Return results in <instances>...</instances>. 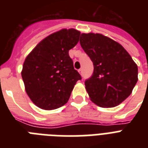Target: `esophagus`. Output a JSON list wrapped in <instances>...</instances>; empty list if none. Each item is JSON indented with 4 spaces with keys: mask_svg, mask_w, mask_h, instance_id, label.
<instances>
[{
    "mask_svg": "<svg viewBox=\"0 0 148 148\" xmlns=\"http://www.w3.org/2000/svg\"><path fill=\"white\" fill-rule=\"evenodd\" d=\"M78 72H79V74H82V73H83V70H82V68L79 69Z\"/></svg>",
    "mask_w": 148,
    "mask_h": 148,
    "instance_id": "obj_1",
    "label": "esophagus"
}]
</instances>
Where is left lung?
<instances>
[{"instance_id":"8db88e82","label":"left lung","mask_w":148,"mask_h":148,"mask_svg":"<svg viewBox=\"0 0 148 148\" xmlns=\"http://www.w3.org/2000/svg\"><path fill=\"white\" fill-rule=\"evenodd\" d=\"M80 44L94 64L85 81L90 101L101 108L119 105L138 82L136 63L122 45L101 34H81Z\"/></svg>"}]
</instances>
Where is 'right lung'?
<instances>
[{
	"instance_id": "right-lung-1",
	"label": "right lung",
	"mask_w": 148,
	"mask_h": 148,
	"mask_svg": "<svg viewBox=\"0 0 148 148\" xmlns=\"http://www.w3.org/2000/svg\"><path fill=\"white\" fill-rule=\"evenodd\" d=\"M80 34L75 29H62L43 39L27 56L22 79L28 97L38 108L50 110L64 105L81 79L68 53Z\"/></svg>"
}]
</instances>
